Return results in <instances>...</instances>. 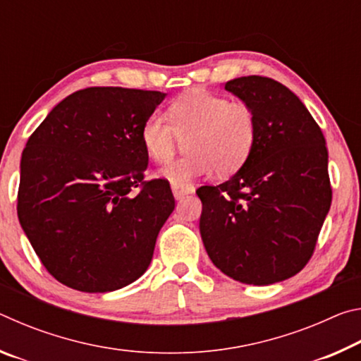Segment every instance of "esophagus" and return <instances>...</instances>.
<instances>
[{
	"instance_id": "esophagus-1",
	"label": "esophagus",
	"mask_w": 361,
	"mask_h": 361,
	"mask_svg": "<svg viewBox=\"0 0 361 361\" xmlns=\"http://www.w3.org/2000/svg\"><path fill=\"white\" fill-rule=\"evenodd\" d=\"M172 192H173V197L176 200H180L185 197L188 194H192L194 192V186H178V185H172Z\"/></svg>"
}]
</instances>
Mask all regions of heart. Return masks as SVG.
Wrapping results in <instances>:
<instances>
[{"mask_svg": "<svg viewBox=\"0 0 361 361\" xmlns=\"http://www.w3.org/2000/svg\"><path fill=\"white\" fill-rule=\"evenodd\" d=\"M149 114L142 126V145L152 161L164 164L173 157L185 140V154L159 170L172 185L209 175H231L248 161L258 137V122L252 106L228 97L195 90L172 102L167 111Z\"/></svg>", "mask_w": 361, "mask_h": 361, "instance_id": "obj_1", "label": "heart"}]
</instances>
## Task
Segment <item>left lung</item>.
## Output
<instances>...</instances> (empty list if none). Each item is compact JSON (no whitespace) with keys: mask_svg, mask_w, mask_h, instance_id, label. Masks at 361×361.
I'll return each instance as SVG.
<instances>
[{"mask_svg":"<svg viewBox=\"0 0 361 361\" xmlns=\"http://www.w3.org/2000/svg\"><path fill=\"white\" fill-rule=\"evenodd\" d=\"M224 89L252 106L258 137L239 172L197 189L200 235L228 277L277 283L307 264L331 205L325 137L304 103L271 78H235Z\"/></svg>","mask_w":361,"mask_h":361,"instance_id":"8db88e82","label":"left lung"}]
</instances>
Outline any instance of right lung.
I'll return each instance as SVG.
<instances>
[{"label":"right lung","mask_w":361,"mask_h":361,"mask_svg":"<svg viewBox=\"0 0 361 361\" xmlns=\"http://www.w3.org/2000/svg\"><path fill=\"white\" fill-rule=\"evenodd\" d=\"M167 94L87 87L52 108L20 161L17 215L42 266L85 293L130 285L148 269L175 199L143 181L142 126Z\"/></svg>","instance_id":"right-lung-1"}]
</instances>
